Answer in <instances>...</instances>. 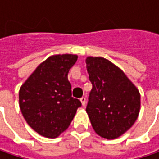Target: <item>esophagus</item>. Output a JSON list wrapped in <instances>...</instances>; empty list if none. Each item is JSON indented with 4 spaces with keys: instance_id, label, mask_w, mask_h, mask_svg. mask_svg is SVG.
I'll return each instance as SVG.
<instances>
[{
    "instance_id": "34e87169",
    "label": "esophagus",
    "mask_w": 159,
    "mask_h": 159,
    "mask_svg": "<svg viewBox=\"0 0 159 159\" xmlns=\"http://www.w3.org/2000/svg\"><path fill=\"white\" fill-rule=\"evenodd\" d=\"M80 101H81V103H82L83 106H85V104H86V99H85L84 97H82V98L80 99Z\"/></svg>"
}]
</instances>
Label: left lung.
<instances>
[{"label": "left lung", "instance_id": "obj_1", "mask_svg": "<svg viewBox=\"0 0 159 159\" xmlns=\"http://www.w3.org/2000/svg\"><path fill=\"white\" fill-rule=\"evenodd\" d=\"M85 62L93 84L86 107L93 128L102 138H118L133 126L139 116L140 93L109 60L87 57Z\"/></svg>", "mask_w": 159, "mask_h": 159}]
</instances>
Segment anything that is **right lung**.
I'll list each match as a JSON object with an SVG mask.
<instances>
[{
  "label": "right lung",
  "instance_id": "obj_1",
  "mask_svg": "<svg viewBox=\"0 0 159 159\" xmlns=\"http://www.w3.org/2000/svg\"><path fill=\"white\" fill-rule=\"evenodd\" d=\"M77 55H53L42 62L19 90V107L29 126L46 138L67 129L81 101L72 97L67 74Z\"/></svg>",
  "mask_w": 159,
  "mask_h": 159
}]
</instances>
